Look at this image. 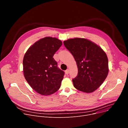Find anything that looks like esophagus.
<instances>
[{"label":"esophagus","mask_w":128,"mask_h":128,"mask_svg":"<svg viewBox=\"0 0 128 128\" xmlns=\"http://www.w3.org/2000/svg\"><path fill=\"white\" fill-rule=\"evenodd\" d=\"M65 72V74H68L69 73V70L68 69L66 70Z\"/></svg>","instance_id":"esophagus-1"}]
</instances>
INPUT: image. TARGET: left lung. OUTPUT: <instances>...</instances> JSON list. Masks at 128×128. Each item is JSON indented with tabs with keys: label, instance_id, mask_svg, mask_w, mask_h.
I'll return each mask as SVG.
<instances>
[{
	"label": "left lung",
	"instance_id": "obj_1",
	"mask_svg": "<svg viewBox=\"0 0 128 128\" xmlns=\"http://www.w3.org/2000/svg\"><path fill=\"white\" fill-rule=\"evenodd\" d=\"M66 48L72 54L78 66V74L72 80L74 86L85 93L96 90L106 79L108 60L106 53L98 45L81 38L64 42Z\"/></svg>",
	"mask_w": 128,
	"mask_h": 128
}]
</instances>
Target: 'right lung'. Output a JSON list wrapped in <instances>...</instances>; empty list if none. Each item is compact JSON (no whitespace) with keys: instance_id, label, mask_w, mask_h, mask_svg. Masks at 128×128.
<instances>
[{"instance_id":"add662e5","label":"right lung","mask_w":128,"mask_h":128,"mask_svg":"<svg viewBox=\"0 0 128 128\" xmlns=\"http://www.w3.org/2000/svg\"><path fill=\"white\" fill-rule=\"evenodd\" d=\"M62 44V42L56 38L46 37L35 42L25 54L24 77L40 94L50 95L60 88L64 72L57 67L53 56Z\"/></svg>"}]
</instances>
